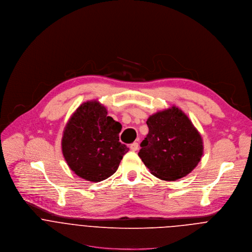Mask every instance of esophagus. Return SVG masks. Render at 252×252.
<instances>
[{
    "instance_id": "obj_1",
    "label": "esophagus",
    "mask_w": 252,
    "mask_h": 252,
    "mask_svg": "<svg viewBox=\"0 0 252 252\" xmlns=\"http://www.w3.org/2000/svg\"><path fill=\"white\" fill-rule=\"evenodd\" d=\"M138 148H139V144H138L137 142H134V143H132V144L130 145V150H131V151H137Z\"/></svg>"
}]
</instances>
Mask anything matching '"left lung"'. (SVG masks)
Returning a JSON list of instances; mask_svg holds the SVG:
<instances>
[{"label": "left lung", "mask_w": 252, "mask_h": 252, "mask_svg": "<svg viewBox=\"0 0 252 252\" xmlns=\"http://www.w3.org/2000/svg\"><path fill=\"white\" fill-rule=\"evenodd\" d=\"M149 133L138 153L150 173L164 181L189 175L204 155L200 133L188 115L173 105L150 115Z\"/></svg>", "instance_id": "1"}]
</instances>
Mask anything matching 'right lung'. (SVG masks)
Returning a JSON list of instances; mask_svg holds the SVG:
<instances>
[{
    "mask_svg": "<svg viewBox=\"0 0 252 252\" xmlns=\"http://www.w3.org/2000/svg\"><path fill=\"white\" fill-rule=\"evenodd\" d=\"M122 125L107 115L97 100L83 102L67 121L62 151L67 166L78 177L101 182L118 169L129 148L119 142Z\"/></svg>",
    "mask_w": 252,
    "mask_h": 252,
    "instance_id": "1",
    "label": "right lung"
}]
</instances>
